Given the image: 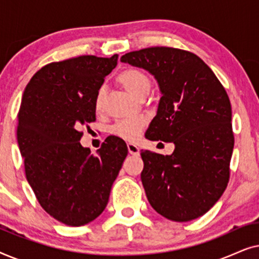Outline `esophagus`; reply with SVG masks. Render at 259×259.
Instances as JSON below:
<instances>
[{
    "instance_id": "1",
    "label": "esophagus",
    "mask_w": 259,
    "mask_h": 259,
    "mask_svg": "<svg viewBox=\"0 0 259 259\" xmlns=\"http://www.w3.org/2000/svg\"><path fill=\"white\" fill-rule=\"evenodd\" d=\"M127 148H128V152H130V154H132V155H139V153H140V150H139V147H138L137 145L132 144V143L127 144Z\"/></svg>"
}]
</instances>
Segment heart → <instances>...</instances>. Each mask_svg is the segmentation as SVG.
<instances>
[{"label": "heart", "mask_w": 259, "mask_h": 259, "mask_svg": "<svg viewBox=\"0 0 259 259\" xmlns=\"http://www.w3.org/2000/svg\"><path fill=\"white\" fill-rule=\"evenodd\" d=\"M116 81L130 92L133 97L141 99L146 97L151 90L152 81L146 72L139 68H126L123 69L119 75L116 76ZM104 99H105V90L99 88L94 97V109L97 113H100L104 108ZM146 125V119L143 116L138 118L123 119L121 121L116 122L112 128V133L114 136L121 138V139L133 141L139 138L141 131Z\"/></svg>", "instance_id": "heart-1"}]
</instances>
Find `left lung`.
<instances>
[{
    "instance_id": "obj_1",
    "label": "left lung",
    "mask_w": 259,
    "mask_h": 259,
    "mask_svg": "<svg viewBox=\"0 0 259 259\" xmlns=\"http://www.w3.org/2000/svg\"><path fill=\"white\" fill-rule=\"evenodd\" d=\"M121 61L147 69L160 86L162 97L146 138L176 145L171 155L141 151V182L151 206L169 221L200 217L230 179L235 137L224 86L199 56L184 49L144 48Z\"/></svg>"
}]
</instances>
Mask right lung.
Instances as JSON below:
<instances>
[{
  "label": "right lung",
  "instance_id": "add662e5",
  "mask_svg": "<svg viewBox=\"0 0 259 259\" xmlns=\"http://www.w3.org/2000/svg\"><path fill=\"white\" fill-rule=\"evenodd\" d=\"M118 58L82 55L51 62L24 90L17 143L26 178L42 208L66 225L88 224L102 213L128 153L118 137H108L98 155L80 144L81 127L95 121V93Z\"/></svg>",
  "mask_w": 259,
  "mask_h": 259
}]
</instances>
